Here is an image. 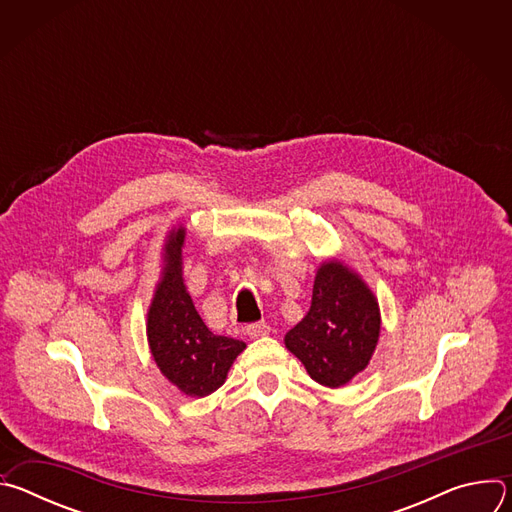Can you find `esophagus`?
<instances>
[{
  "label": "esophagus",
  "instance_id": "1",
  "mask_svg": "<svg viewBox=\"0 0 512 512\" xmlns=\"http://www.w3.org/2000/svg\"><path fill=\"white\" fill-rule=\"evenodd\" d=\"M271 330V326L267 322H255V324H249L247 326V334L251 338H261V336H267Z\"/></svg>",
  "mask_w": 512,
  "mask_h": 512
}]
</instances>
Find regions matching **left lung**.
Instances as JSON below:
<instances>
[{
	"instance_id": "obj_1",
	"label": "left lung",
	"mask_w": 512,
	"mask_h": 512,
	"mask_svg": "<svg viewBox=\"0 0 512 512\" xmlns=\"http://www.w3.org/2000/svg\"><path fill=\"white\" fill-rule=\"evenodd\" d=\"M381 332L379 304L364 281L338 261L318 269L306 318L285 334L308 375L342 387L367 367Z\"/></svg>"
}]
</instances>
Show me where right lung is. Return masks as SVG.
Segmentation results:
<instances>
[{"label":"right lung","mask_w":512,"mask_h":512,"mask_svg":"<svg viewBox=\"0 0 512 512\" xmlns=\"http://www.w3.org/2000/svg\"><path fill=\"white\" fill-rule=\"evenodd\" d=\"M184 235L180 227L164 245V275L148 314V340L170 383L190 397H206L225 383L245 342L212 334L198 316L182 279Z\"/></svg>","instance_id":"obj_1"}]
</instances>
